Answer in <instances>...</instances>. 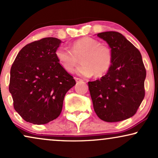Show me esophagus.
Wrapping results in <instances>:
<instances>
[{
	"label": "esophagus",
	"mask_w": 158,
	"mask_h": 158,
	"mask_svg": "<svg viewBox=\"0 0 158 158\" xmlns=\"http://www.w3.org/2000/svg\"><path fill=\"white\" fill-rule=\"evenodd\" d=\"M75 81L77 83H78V82H81V81H83V80L82 79H81V78H78V77H75Z\"/></svg>",
	"instance_id": "34e87169"
}]
</instances>
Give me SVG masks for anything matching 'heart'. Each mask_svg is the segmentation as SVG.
<instances>
[{
  "mask_svg": "<svg viewBox=\"0 0 158 158\" xmlns=\"http://www.w3.org/2000/svg\"><path fill=\"white\" fill-rule=\"evenodd\" d=\"M71 50L58 48L56 57L66 71L73 73L77 64L82 62L76 73L85 77H102L112 64V51L109 47L101 44L95 39L85 36L75 41Z\"/></svg>",
  "mask_w": 158,
  "mask_h": 158,
  "instance_id": "obj_1",
  "label": "heart"
}]
</instances>
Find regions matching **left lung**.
<instances>
[{"instance_id": "1", "label": "left lung", "mask_w": 158, "mask_h": 158, "mask_svg": "<svg viewBox=\"0 0 158 158\" xmlns=\"http://www.w3.org/2000/svg\"><path fill=\"white\" fill-rule=\"evenodd\" d=\"M97 36L108 44L113 59L106 75L88 83L94 111L107 122L125 120L135 115L144 98L147 73L141 54L118 32L99 33Z\"/></svg>"}]
</instances>
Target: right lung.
Here are the masks:
<instances>
[{
  "label": "right lung",
  "mask_w": 158,
  "mask_h": 158,
  "mask_svg": "<svg viewBox=\"0 0 158 158\" xmlns=\"http://www.w3.org/2000/svg\"><path fill=\"white\" fill-rule=\"evenodd\" d=\"M61 43L47 37L28 44L11 66L9 92L15 110L27 122L44 124L56 119L66 93L76 84L56 57Z\"/></svg>",
  "instance_id": "1"
}]
</instances>
